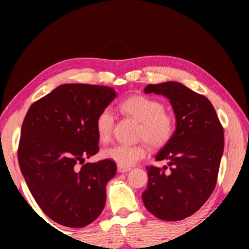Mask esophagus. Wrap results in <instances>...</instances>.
Wrapping results in <instances>:
<instances>
[{
  "label": "esophagus",
  "mask_w": 249,
  "mask_h": 249,
  "mask_svg": "<svg viewBox=\"0 0 249 249\" xmlns=\"http://www.w3.org/2000/svg\"><path fill=\"white\" fill-rule=\"evenodd\" d=\"M130 169H132V168H129V167H123V166L117 167V170H119V172H122V174H123V172H127Z\"/></svg>",
  "instance_id": "obj_1"
}]
</instances>
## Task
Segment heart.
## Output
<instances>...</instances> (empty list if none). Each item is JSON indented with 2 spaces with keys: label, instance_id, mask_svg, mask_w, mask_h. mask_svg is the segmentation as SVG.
Here are the masks:
<instances>
[{
  "label": "heart",
  "instance_id": "obj_1",
  "mask_svg": "<svg viewBox=\"0 0 249 249\" xmlns=\"http://www.w3.org/2000/svg\"><path fill=\"white\" fill-rule=\"evenodd\" d=\"M126 114L141 122L138 137L145 140L150 146L160 148L167 145L174 136L175 123L165 112V107L159 101L142 95H134L121 104ZM114 126V115L109 108H104L96 117L95 130L101 142L111 138ZM147 154L145 144L113 145L103 150V157L116 162L119 166L129 167L140 161Z\"/></svg>",
  "mask_w": 249,
  "mask_h": 249
}]
</instances>
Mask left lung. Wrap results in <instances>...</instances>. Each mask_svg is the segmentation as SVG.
<instances>
[{
	"mask_svg": "<svg viewBox=\"0 0 249 249\" xmlns=\"http://www.w3.org/2000/svg\"><path fill=\"white\" fill-rule=\"evenodd\" d=\"M145 93L169 99L177 127L174 136L156 155L168 167H146L148 185L144 205L163 221H180L196 213L215 188L224 149V130L212 103L183 84H148Z\"/></svg>",
	"mask_w": 249,
	"mask_h": 249,
	"instance_id": "1",
	"label": "left lung"
}]
</instances>
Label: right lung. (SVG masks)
<instances>
[{
	"label": "right lung",
	"mask_w": 249,
	"mask_h": 249,
	"mask_svg": "<svg viewBox=\"0 0 249 249\" xmlns=\"http://www.w3.org/2000/svg\"><path fill=\"white\" fill-rule=\"evenodd\" d=\"M115 96V90L105 86L62 84L26 113L19 168L37 204L58 224L87 226L103 211L116 163L104 159L79 170L75 165L99 151L96 117Z\"/></svg>",
	"instance_id": "obj_1"
}]
</instances>
